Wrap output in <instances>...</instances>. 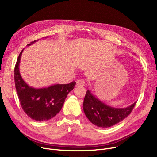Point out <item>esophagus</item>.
Masks as SVG:
<instances>
[{
  "label": "esophagus",
  "mask_w": 157,
  "mask_h": 157,
  "mask_svg": "<svg viewBox=\"0 0 157 157\" xmlns=\"http://www.w3.org/2000/svg\"><path fill=\"white\" fill-rule=\"evenodd\" d=\"M85 85V82L83 80H78L77 81V86L78 87H83Z\"/></svg>",
  "instance_id": "1"
}]
</instances>
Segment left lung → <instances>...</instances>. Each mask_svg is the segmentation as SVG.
<instances>
[{"label":"left lung","instance_id":"8db88e82","mask_svg":"<svg viewBox=\"0 0 157 157\" xmlns=\"http://www.w3.org/2000/svg\"><path fill=\"white\" fill-rule=\"evenodd\" d=\"M136 101L125 108H115L106 105L87 90L83 103V110L88 119L98 127L108 128L124 120L132 112Z\"/></svg>","mask_w":157,"mask_h":157}]
</instances>
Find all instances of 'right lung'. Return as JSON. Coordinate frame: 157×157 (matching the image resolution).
Listing matches in <instances>:
<instances>
[{
	"instance_id": "1",
	"label": "right lung",
	"mask_w": 157,
	"mask_h": 157,
	"mask_svg": "<svg viewBox=\"0 0 157 157\" xmlns=\"http://www.w3.org/2000/svg\"><path fill=\"white\" fill-rule=\"evenodd\" d=\"M37 40L28 44L29 46ZM18 56L14 69V81L16 89L23 110L32 119L46 121L55 117L63 107L65 98L73 90L76 82L67 84H55L48 87L35 88L28 85L21 77L20 63L23 51Z\"/></svg>"
}]
</instances>
